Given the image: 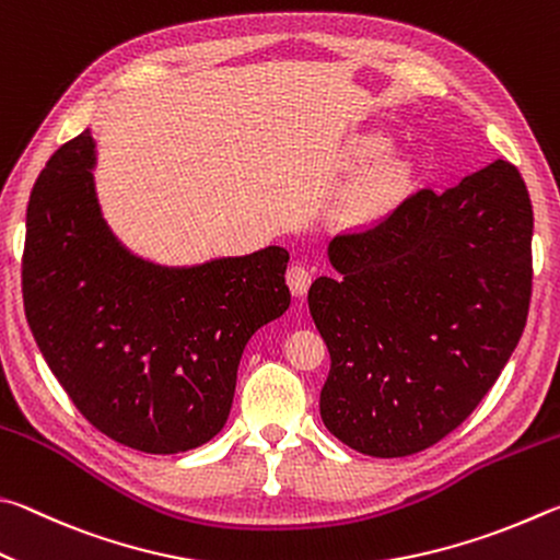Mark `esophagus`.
Masks as SVG:
<instances>
[{
	"label": "esophagus",
	"mask_w": 560,
	"mask_h": 560,
	"mask_svg": "<svg viewBox=\"0 0 560 560\" xmlns=\"http://www.w3.org/2000/svg\"><path fill=\"white\" fill-rule=\"evenodd\" d=\"M310 282H312L310 268H305V265H302V262L290 265V270H288V285H290L292 295H295V298L305 295L307 288H310Z\"/></svg>",
	"instance_id": "1"
}]
</instances>
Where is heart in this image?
I'll list each match as a JSON object with an SVG mask.
<instances>
[{
    "label": "heart",
    "mask_w": 560,
    "mask_h": 560,
    "mask_svg": "<svg viewBox=\"0 0 560 560\" xmlns=\"http://www.w3.org/2000/svg\"><path fill=\"white\" fill-rule=\"evenodd\" d=\"M386 150V137H371L369 140V152H381ZM408 184V164L400 160H390L381 164L378 170L369 176V179L361 184V189L351 196L349 201V215L354 221H369L386 211L390 203H394L400 191L406 189Z\"/></svg>",
    "instance_id": "heart-1"
}]
</instances>
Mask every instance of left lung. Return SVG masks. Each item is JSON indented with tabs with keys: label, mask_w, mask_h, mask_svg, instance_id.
I'll use <instances>...</instances> for the list:
<instances>
[{
	"label": "left lung",
	"mask_w": 560,
	"mask_h": 560,
	"mask_svg": "<svg viewBox=\"0 0 560 560\" xmlns=\"http://www.w3.org/2000/svg\"><path fill=\"white\" fill-rule=\"evenodd\" d=\"M534 211L514 164L423 186L337 235L310 312L329 349L319 413L371 457H406L463 423L494 386L532 302Z\"/></svg>",
	"instance_id": "1"
}]
</instances>
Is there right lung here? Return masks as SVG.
Wrapping results in <instances>:
<instances>
[{
    "instance_id": "obj_1",
    "label": "right lung",
    "mask_w": 560,
    "mask_h": 560,
    "mask_svg": "<svg viewBox=\"0 0 560 560\" xmlns=\"http://www.w3.org/2000/svg\"><path fill=\"white\" fill-rule=\"evenodd\" d=\"M88 132L58 147L28 196L22 292L38 349L88 423L140 453L219 433L248 339L290 307L280 245L160 268L107 231Z\"/></svg>"
}]
</instances>
